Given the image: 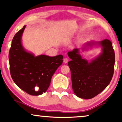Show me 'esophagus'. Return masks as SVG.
<instances>
[{
  "mask_svg": "<svg viewBox=\"0 0 122 122\" xmlns=\"http://www.w3.org/2000/svg\"><path fill=\"white\" fill-rule=\"evenodd\" d=\"M63 62L65 63H67L68 62V59H67V58H65V59H63Z\"/></svg>",
  "mask_w": 122,
  "mask_h": 122,
  "instance_id": "1",
  "label": "esophagus"
}]
</instances>
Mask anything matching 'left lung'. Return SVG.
<instances>
[{"label": "left lung", "mask_w": 122, "mask_h": 122, "mask_svg": "<svg viewBox=\"0 0 122 122\" xmlns=\"http://www.w3.org/2000/svg\"><path fill=\"white\" fill-rule=\"evenodd\" d=\"M93 46L101 47V52L90 61L82 58L80 49H74L67 54L71 59L68 64L73 90L76 96L84 99H92L102 92L113 75L115 54L111 41L108 39L90 41L83 45L81 50L86 51Z\"/></svg>", "instance_id": "obj_1"}]
</instances>
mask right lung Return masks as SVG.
<instances>
[{"instance_id":"obj_1","label":"right lung","mask_w":122,"mask_h":122,"mask_svg":"<svg viewBox=\"0 0 122 122\" xmlns=\"http://www.w3.org/2000/svg\"><path fill=\"white\" fill-rule=\"evenodd\" d=\"M26 26L15 35L9 51L10 74L15 83L28 94H43L49 86L56 70L62 63L61 55L35 56L23 47L22 37Z\"/></svg>"}]
</instances>
